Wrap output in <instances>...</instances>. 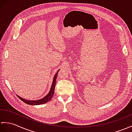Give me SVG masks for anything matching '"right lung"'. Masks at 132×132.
<instances>
[{"label": "right lung", "mask_w": 132, "mask_h": 132, "mask_svg": "<svg viewBox=\"0 0 132 132\" xmlns=\"http://www.w3.org/2000/svg\"><path fill=\"white\" fill-rule=\"evenodd\" d=\"M59 70H58V71L56 72V74H55V75L54 76L53 79V82H52L50 90V92H49V93L47 95H46L45 97L42 98V99L38 100H26L24 98H23L19 96H18V95H17V97L19 98L21 100H22L24 103H26L27 104H28V105H42V104H44L45 103L49 102V101H50L51 100V99L52 98V97H53V96L54 92V88H55V86H56V79H57V73L59 72Z\"/></svg>", "instance_id": "add662e5"}]
</instances>
